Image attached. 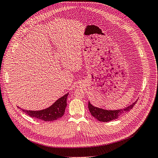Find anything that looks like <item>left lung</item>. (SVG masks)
I'll list each match as a JSON object with an SVG mask.
<instances>
[{"instance_id": "left-lung-1", "label": "left lung", "mask_w": 158, "mask_h": 158, "mask_svg": "<svg viewBox=\"0 0 158 158\" xmlns=\"http://www.w3.org/2000/svg\"><path fill=\"white\" fill-rule=\"evenodd\" d=\"M137 101L133 103L130 106L128 107L120 109V110H106L103 109H100L96 107L93 106L89 102V109L91 114L94 116V117L100 122H109L113 120H115L118 118L120 116L123 114L124 113H127L133 107Z\"/></svg>"}]
</instances>
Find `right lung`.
Instances as JSON below:
<instances>
[{"instance_id": "obj_1", "label": "right lung", "mask_w": 158, "mask_h": 158, "mask_svg": "<svg viewBox=\"0 0 158 158\" xmlns=\"http://www.w3.org/2000/svg\"><path fill=\"white\" fill-rule=\"evenodd\" d=\"M68 93L57 100L51 106L40 110H27L20 108L31 117L45 122L53 121L61 118L64 115L67 106L66 100ZM19 108V107H18Z\"/></svg>"}]
</instances>
